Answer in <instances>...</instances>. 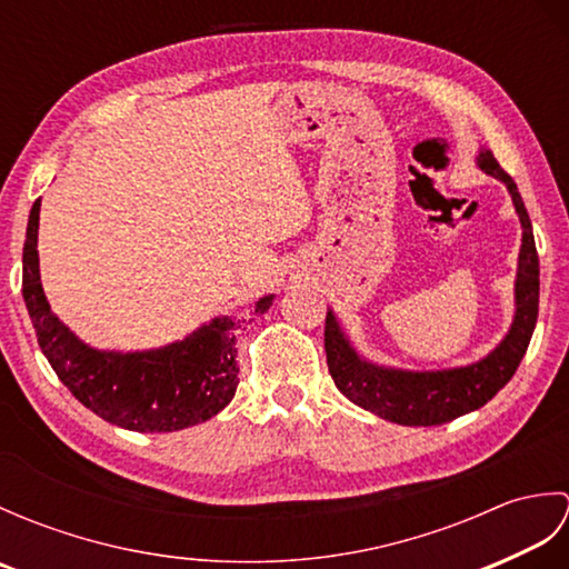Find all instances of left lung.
Wrapping results in <instances>:
<instances>
[{"label": "left lung", "mask_w": 569, "mask_h": 569, "mask_svg": "<svg viewBox=\"0 0 569 569\" xmlns=\"http://www.w3.org/2000/svg\"><path fill=\"white\" fill-rule=\"evenodd\" d=\"M477 166L487 176L501 180L509 190L523 229L513 288L516 312L503 340L485 359L471 361L467 367L408 371L365 359L349 342L335 312L328 310V318H325V352H328V367L337 389L355 406L398 426H442L491 401L511 381L536 330L540 266L533 224H530L513 178L503 171L489 149H479Z\"/></svg>", "instance_id": "1"}]
</instances>
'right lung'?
Here are the masks:
<instances>
[{"instance_id": "obj_1", "label": "right lung", "mask_w": 569, "mask_h": 569, "mask_svg": "<svg viewBox=\"0 0 569 569\" xmlns=\"http://www.w3.org/2000/svg\"><path fill=\"white\" fill-rule=\"evenodd\" d=\"M39 212L41 200H36L23 241L21 293L41 352L68 391L94 416L137 432L183 430L220 413L239 383L237 330L247 318H212L183 340L143 352L84 345L46 300L36 249ZM271 306L273 296L259 298L251 318L263 316Z\"/></svg>"}]
</instances>
